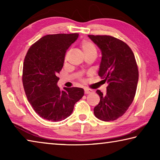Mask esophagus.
I'll return each mask as SVG.
<instances>
[{
	"label": "esophagus",
	"instance_id": "1",
	"mask_svg": "<svg viewBox=\"0 0 160 160\" xmlns=\"http://www.w3.org/2000/svg\"><path fill=\"white\" fill-rule=\"evenodd\" d=\"M92 90H90V89H85V94H90V93H92Z\"/></svg>",
	"mask_w": 160,
	"mask_h": 160
}]
</instances>
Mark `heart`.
Instances as JSON below:
<instances>
[{
  "label": "heart",
  "instance_id": "1",
  "mask_svg": "<svg viewBox=\"0 0 160 160\" xmlns=\"http://www.w3.org/2000/svg\"><path fill=\"white\" fill-rule=\"evenodd\" d=\"M81 47L85 55L87 54H96L97 55V48L92 42L88 40H84L81 42Z\"/></svg>",
  "mask_w": 160,
  "mask_h": 160
}]
</instances>
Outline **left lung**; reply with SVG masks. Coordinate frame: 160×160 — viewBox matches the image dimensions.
Wrapping results in <instances>:
<instances>
[{
    "mask_svg": "<svg viewBox=\"0 0 160 160\" xmlns=\"http://www.w3.org/2000/svg\"><path fill=\"white\" fill-rule=\"evenodd\" d=\"M101 49L102 57L99 76L108 83L107 94L99 90L100 102L94 113L104 121L122 116L131 106L137 90L138 69L135 56L128 44L109 35H88Z\"/></svg>",
    "mask_w": 160,
    "mask_h": 160,
    "instance_id": "left-lung-1",
    "label": "left lung"
}]
</instances>
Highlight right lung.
Segmentation results:
<instances>
[{
	"instance_id": "1",
	"label": "right lung",
	"mask_w": 160,
	"mask_h": 160,
	"mask_svg": "<svg viewBox=\"0 0 160 160\" xmlns=\"http://www.w3.org/2000/svg\"><path fill=\"white\" fill-rule=\"evenodd\" d=\"M78 33L48 34L32 44L23 63L22 84L26 96L40 117L60 121L71 114L75 104L84 95L79 88L57 86L58 74L63 66L68 48Z\"/></svg>"
}]
</instances>
